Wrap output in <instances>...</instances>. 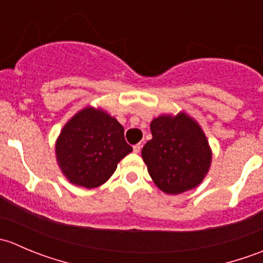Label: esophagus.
<instances>
[{
  "instance_id": "1",
  "label": "esophagus",
  "mask_w": 263,
  "mask_h": 263,
  "mask_svg": "<svg viewBox=\"0 0 263 263\" xmlns=\"http://www.w3.org/2000/svg\"><path fill=\"white\" fill-rule=\"evenodd\" d=\"M140 150H141V145L140 144H137V145H135L134 146V153H140Z\"/></svg>"
}]
</instances>
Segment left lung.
Here are the masks:
<instances>
[{
	"label": "left lung",
	"mask_w": 263,
	"mask_h": 263,
	"mask_svg": "<svg viewBox=\"0 0 263 263\" xmlns=\"http://www.w3.org/2000/svg\"><path fill=\"white\" fill-rule=\"evenodd\" d=\"M153 139L141 155L159 190L178 195L197 187L211 165L210 145L200 124L184 112L163 115L150 123Z\"/></svg>",
	"instance_id": "8db88e82"
}]
</instances>
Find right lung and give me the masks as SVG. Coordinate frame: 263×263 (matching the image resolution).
<instances>
[{"label":"right lung","mask_w":263,"mask_h":263,"mask_svg":"<svg viewBox=\"0 0 263 263\" xmlns=\"http://www.w3.org/2000/svg\"><path fill=\"white\" fill-rule=\"evenodd\" d=\"M131 151L122 124L105 110L92 107L76 113L55 141V158L63 176L85 188L107 182Z\"/></svg>","instance_id":"add662e5"}]
</instances>
